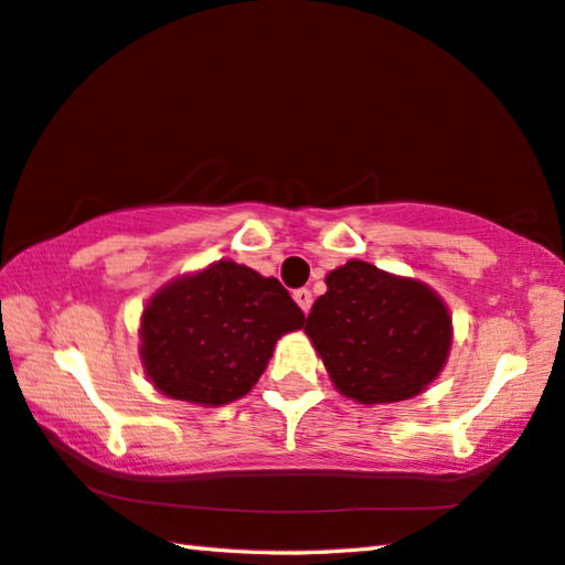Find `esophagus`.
Instances as JSON below:
<instances>
[{"mask_svg":"<svg viewBox=\"0 0 565 565\" xmlns=\"http://www.w3.org/2000/svg\"><path fill=\"white\" fill-rule=\"evenodd\" d=\"M294 301L299 303V309H301L303 313H309L311 303H313V296H311L309 289H296V291H294Z\"/></svg>","mask_w":565,"mask_h":565,"instance_id":"obj_1","label":"esophagus"}]
</instances>
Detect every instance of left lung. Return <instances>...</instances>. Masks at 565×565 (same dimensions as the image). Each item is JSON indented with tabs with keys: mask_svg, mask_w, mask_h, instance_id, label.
Masks as SVG:
<instances>
[{
	"mask_svg": "<svg viewBox=\"0 0 565 565\" xmlns=\"http://www.w3.org/2000/svg\"><path fill=\"white\" fill-rule=\"evenodd\" d=\"M306 318L335 390L361 405L399 403L443 373L452 316L427 284L351 259L326 276Z\"/></svg>",
	"mask_w": 565,
	"mask_h": 565,
	"instance_id": "obj_1",
	"label": "left lung"
}]
</instances>
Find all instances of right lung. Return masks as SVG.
<instances>
[{
	"instance_id": "1",
	"label": "right lung",
	"mask_w": 565,
	"mask_h": 565,
	"mask_svg": "<svg viewBox=\"0 0 565 565\" xmlns=\"http://www.w3.org/2000/svg\"><path fill=\"white\" fill-rule=\"evenodd\" d=\"M303 313L274 276L220 259L150 296L140 316V363L158 393L220 407L249 393L276 341Z\"/></svg>"
}]
</instances>
